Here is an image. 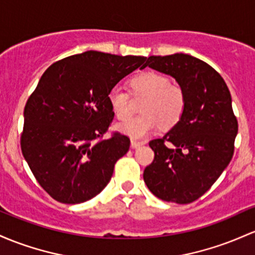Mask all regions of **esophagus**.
I'll return each instance as SVG.
<instances>
[{"mask_svg": "<svg viewBox=\"0 0 255 255\" xmlns=\"http://www.w3.org/2000/svg\"><path fill=\"white\" fill-rule=\"evenodd\" d=\"M141 145H144V142L142 141H136V140L130 141V146H132L133 149H138V147H140Z\"/></svg>", "mask_w": 255, "mask_h": 255, "instance_id": "34e87169", "label": "esophagus"}]
</instances>
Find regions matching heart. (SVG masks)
Returning a JSON list of instances; mask_svg holds the SVG:
<instances>
[{
    "label": "heart",
    "instance_id": "heart-1",
    "mask_svg": "<svg viewBox=\"0 0 255 255\" xmlns=\"http://www.w3.org/2000/svg\"><path fill=\"white\" fill-rule=\"evenodd\" d=\"M135 97H145L141 115L117 126L120 132L133 139H142L159 126L172 127L178 123L185 110V92L180 86L170 85L169 78L155 71L136 75L130 81ZM109 103L115 116L125 121L132 115L129 94L120 86L109 93Z\"/></svg>",
    "mask_w": 255,
    "mask_h": 255
}]
</instances>
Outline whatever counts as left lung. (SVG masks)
Instances as JSON below:
<instances>
[{
    "label": "left lung",
    "mask_w": 255,
    "mask_h": 255,
    "mask_svg": "<svg viewBox=\"0 0 255 255\" xmlns=\"http://www.w3.org/2000/svg\"><path fill=\"white\" fill-rule=\"evenodd\" d=\"M145 65L174 78L186 103L177 125L149 142L155 158L144 181L161 200L191 203L211 189L234 155L239 125L230 91L211 65L192 55H152Z\"/></svg>",
    "instance_id": "left-lung-1"
}]
</instances>
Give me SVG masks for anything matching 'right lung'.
<instances>
[{
	"label": "right lung",
	"instance_id": "add662e5",
	"mask_svg": "<svg viewBox=\"0 0 255 255\" xmlns=\"http://www.w3.org/2000/svg\"><path fill=\"white\" fill-rule=\"evenodd\" d=\"M145 57L88 50L44 71L24 109L21 151L36 180L54 200L76 205L103 191L128 136H103L114 113L109 93L123 77L145 69Z\"/></svg>",
	"mask_w": 255,
	"mask_h": 255
}]
</instances>
